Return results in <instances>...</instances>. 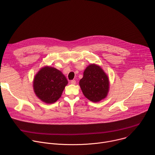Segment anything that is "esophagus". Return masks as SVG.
<instances>
[{
  "label": "esophagus",
  "mask_w": 155,
  "mask_h": 155,
  "mask_svg": "<svg viewBox=\"0 0 155 155\" xmlns=\"http://www.w3.org/2000/svg\"><path fill=\"white\" fill-rule=\"evenodd\" d=\"M71 83L72 84H76V81L75 80H71Z\"/></svg>",
  "instance_id": "1"
}]
</instances>
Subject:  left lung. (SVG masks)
Here are the masks:
<instances>
[{"label": "left lung", "mask_w": 155, "mask_h": 155, "mask_svg": "<svg viewBox=\"0 0 155 155\" xmlns=\"http://www.w3.org/2000/svg\"><path fill=\"white\" fill-rule=\"evenodd\" d=\"M79 84L84 96L94 102L105 98L109 90L108 76L100 66L94 64L86 68Z\"/></svg>", "instance_id": "1"}]
</instances>
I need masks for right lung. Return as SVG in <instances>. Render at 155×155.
I'll return each mask as SVG.
<instances>
[{
    "mask_svg": "<svg viewBox=\"0 0 155 155\" xmlns=\"http://www.w3.org/2000/svg\"><path fill=\"white\" fill-rule=\"evenodd\" d=\"M68 81L56 68L45 66L35 75L33 87L36 96L43 102L52 104L61 96Z\"/></svg>",
    "mask_w": 155,
    "mask_h": 155,
    "instance_id": "add662e5",
    "label": "right lung"
}]
</instances>
